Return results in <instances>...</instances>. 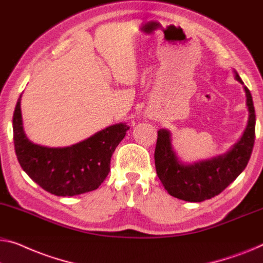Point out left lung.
Masks as SVG:
<instances>
[{"mask_svg":"<svg viewBox=\"0 0 263 263\" xmlns=\"http://www.w3.org/2000/svg\"><path fill=\"white\" fill-rule=\"evenodd\" d=\"M237 81L243 84L236 73ZM247 106L249 111L248 125L240 142L227 154L210 160L184 165L179 162L171 145L170 132L158 131L155 150L157 176L165 190L176 198L187 202H202L221 194L246 169L255 142V109L249 89L245 86Z\"/></svg>","mask_w":263,"mask_h":263,"instance_id":"obj_1","label":"left lung"}]
</instances>
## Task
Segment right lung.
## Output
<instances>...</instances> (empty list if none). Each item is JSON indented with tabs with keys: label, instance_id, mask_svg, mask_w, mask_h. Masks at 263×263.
<instances>
[{
	"label": "right lung",
	"instance_id": "obj_1",
	"mask_svg": "<svg viewBox=\"0 0 263 263\" xmlns=\"http://www.w3.org/2000/svg\"><path fill=\"white\" fill-rule=\"evenodd\" d=\"M126 124L112 125L68 147L33 144L22 126L21 97L13 116L15 154L26 174L55 196H76L99 187L109 172L111 157L126 135Z\"/></svg>",
	"mask_w": 263,
	"mask_h": 263
}]
</instances>
